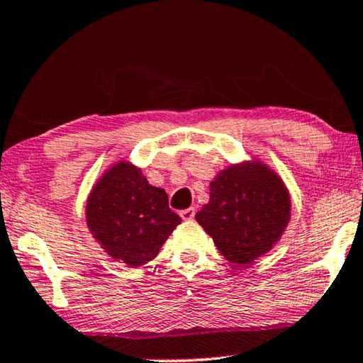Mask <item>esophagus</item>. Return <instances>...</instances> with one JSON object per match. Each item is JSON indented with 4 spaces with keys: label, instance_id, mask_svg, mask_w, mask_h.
<instances>
[{
    "label": "esophagus",
    "instance_id": "esophagus-1",
    "mask_svg": "<svg viewBox=\"0 0 363 363\" xmlns=\"http://www.w3.org/2000/svg\"><path fill=\"white\" fill-rule=\"evenodd\" d=\"M195 208H186V210H182L180 211V216H182V220H185V221H190V220H193V218H195Z\"/></svg>",
    "mask_w": 363,
    "mask_h": 363
}]
</instances>
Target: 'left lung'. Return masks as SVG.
Wrapping results in <instances>:
<instances>
[{"label": "left lung", "mask_w": 363, "mask_h": 363, "mask_svg": "<svg viewBox=\"0 0 363 363\" xmlns=\"http://www.w3.org/2000/svg\"><path fill=\"white\" fill-rule=\"evenodd\" d=\"M291 216L284 183L257 162L233 165L211 182L196 221L230 262L245 266L276 245Z\"/></svg>", "instance_id": "left-lung-1"}]
</instances>
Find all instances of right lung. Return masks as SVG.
I'll list each match as a JSON object with an SVG mask.
<instances>
[{"instance_id": "add662e5", "label": "right lung", "mask_w": 363, "mask_h": 363, "mask_svg": "<svg viewBox=\"0 0 363 363\" xmlns=\"http://www.w3.org/2000/svg\"><path fill=\"white\" fill-rule=\"evenodd\" d=\"M86 210L89 230L107 255L132 267L152 261L182 223L168 206L165 190L152 186L125 162L104 173Z\"/></svg>"}]
</instances>
